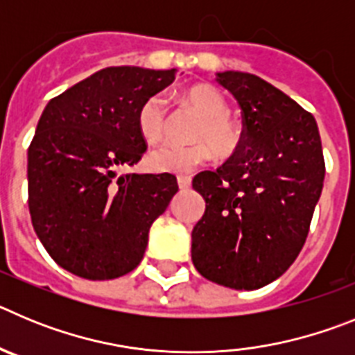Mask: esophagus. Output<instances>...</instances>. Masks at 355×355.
<instances>
[{
    "label": "esophagus",
    "instance_id": "esophagus-1",
    "mask_svg": "<svg viewBox=\"0 0 355 355\" xmlns=\"http://www.w3.org/2000/svg\"><path fill=\"white\" fill-rule=\"evenodd\" d=\"M178 184H180L181 190H188L192 184V178L190 175H178Z\"/></svg>",
    "mask_w": 355,
    "mask_h": 355
}]
</instances>
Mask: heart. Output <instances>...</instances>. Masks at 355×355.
<instances>
[{
    "label": "heart",
    "instance_id": "b5f03b06",
    "mask_svg": "<svg viewBox=\"0 0 355 355\" xmlns=\"http://www.w3.org/2000/svg\"><path fill=\"white\" fill-rule=\"evenodd\" d=\"M183 99L192 106L200 119L192 131L193 144H168L147 156L150 171L167 174H190L211 162L215 153L220 158H231L243 147L245 130L241 122L229 114V105L215 87L206 83L192 85L183 90ZM168 126L167 105L155 94L140 105L137 112V130L147 144H158L165 139Z\"/></svg>",
    "mask_w": 355,
    "mask_h": 355
}]
</instances>
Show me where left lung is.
Masks as SVG:
<instances>
[{"instance_id":"obj_1","label":"left lung","mask_w":355,"mask_h":355,"mask_svg":"<svg viewBox=\"0 0 355 355\" xmlns=\"http://www.w3.org/2000/svg\"><path fill=\"white\" fill-rule=\"evenodd\" d=\"M216 81L241 108L245 142L192 187L206 211L192 231V261L208 281L258 290L290 268L306 243L325 178L318 126L309 112L249 72Z\"/></svg>"}]
</instances>
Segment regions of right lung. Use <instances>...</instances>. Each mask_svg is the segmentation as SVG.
<instances>
[{
	"label": "right lung",
	"mask_w": 355,
	"mask_h": 355,
	"mask_svg": "<svg viewBox=\"0 0 355 355\" xmlns=\"http://www.w3.org/2000/svg\"><path fill=\"white\" fill-rule=\"evenodd\" d=\"M178 71L106 67L53 97L28 147V208L44 249L92 281L140 265L153 222L178 192L172 174H133L147 144L137 112Z\"/></svg>",
	"instance_id": "1"
}]
</instances>
